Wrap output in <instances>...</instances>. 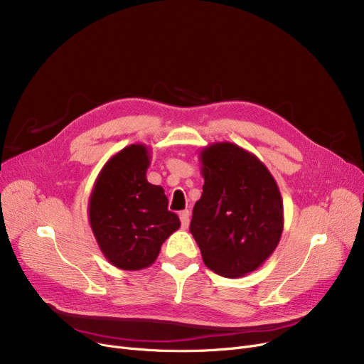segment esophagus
Here are the masks:
<instances>
[{"instance_id": "1", "label": "esophagus", "mask_w": 364, "mask_h": 364, "mask_svg": "<svg viewBox=\"0 0 364 364\" xmlns=\"http://www.w3.org/2000/svg\"><path fill=\"white\" fill-rule=\"evenodd\" d=\"M180 220H181V227L187 228L188 223H190V213L187 211V209H186V211L180 213Z\"/></svg>"}]
</instances>
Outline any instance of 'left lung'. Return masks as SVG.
<instances>
[{"label":"left lung","instance_id":"1","mask_svg":"<svg viewBox=\"0 0 364 364\" xmlns=\"http://www.w3.org/2000/svg\"><path fill=\"white\" fill-rule=\"evenodd\" d=\"M205 180L195 203L190 233L208 269L224 277L257 270L277 247L283 232V200L270 171L233 143L200 151Z\"/></svg>","mask_w":364,"mask_h":364}]
</instances>
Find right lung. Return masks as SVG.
<instances>
[{
	"instance_id": "obj_1",
	"label": "right lung",
	"mask_w": 364,
	"mask_h": 364,
	"mask_svg": "<svg viewBox=\"0 0 364 364\" xmlns=\"http://www.w3.org/2000/svg\"><path fill=\"white\" fill-rule=\"evenodd\" d=\"M149 165L144 144L127 146L102 168L88 200L94 237L106 259L121 270L151 265L162 243L180 228L164 188L146 178Z\"/></svg>"
}]
</instances>
